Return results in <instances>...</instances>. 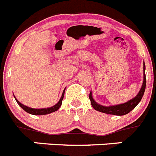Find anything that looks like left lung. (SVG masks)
<instances>
[{
	"mask_svg": "<svg viewBox=\"0 0 156 156\" xmlns=\"http://www.w3.org/2000/svg\"><path fill=\"white\" fill-rule=\"evenodd\" d=\"M145 86H146V78H145V62L143 63V83L141 85V87L140 89L138 94L135 96V98H132L131 100H129L127 102L124 104H117V105H112V106H103L101 104H98L93 98L92 92L90 91V103L92 104L93 108L96 111H100V112L104 113V114H113V115H125V114H128L130 111H131L138 104V103L141 101V98L143 97L144 93L145 90Z\"/></svg>",
	"mask_w": 156,
	"mask_h": 156,
	"instance_id": "8db88e82",
	"label": "left lung"
}]
</instances>
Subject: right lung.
<instances>
[{
  "mask_svg": "<svg viewBox=\"0 0 156 156\" xmlns=\"http://www.w3.org/2000/svg\"><path fill=\"white\" fill-rule=\"evenodd\" d=\"M64 93H65V90H64L63 92H62V96H61L60 100H59L58 102L56 104H55L54 106L50 107V108H40V109H35V108H29V107L25 106V105L22 104L21 103H20L19 101L16 99V98H15V96H14V97H15V100H16L18 105H19V106L21 107L24 111H26L27 113H28V114H33V115H45V114H51V113L52 112H55V111H58V110L59 109V108H60L61 105H62V101L64 98Z\"/></svg>",
  "mask_w": 156,
  "mask_h": 156,
  "instance_id": "right-lung-1",
  "label": "right lung"
}]
</instances>
